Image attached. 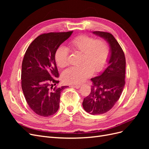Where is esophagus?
I'll return each mask as SVG.
<instances>
[{"instance_id": "esophagus-1", "label": "esophagus", "mask_w": 149, "mask_h": 149, "mask_svg": "<svg viewBox=\"0 0 149 149\" xmlns=\"http://www.w3.org/2000/svg\"><path fill=\"white\" fill-rule=\"evenodd\" d=\"M72 87L76 88V89H79L81 87V85H73L72 86Z\"/></svg>"}]
</instances>
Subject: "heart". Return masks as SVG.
<instances>
[{
	"instance_id": "obj_1",
	"label": "heart",
	"mask_w": 149,
	"mask_h": 149,
	"mask_svg": "<svg viewBox=\"0 0 149 149\" xmlns=\"http://www.w3.org/2000/svg\"><path fill=\"white\" fill-rule=\"evenodd\" d=\"M71 46L74 52L82 53L79 66H73L65 70L62 74L65 82L79 84L91 76L93 71L100 72L106 66L109 56V48L107 43L101 40H96L88 35H80L71 42ZM69 50L61 45L56 49L55 59L57 65L63 68L68 65Z\"/></svg>"
}]
</instances>
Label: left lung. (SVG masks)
Returning a JSON list of instances; mask_svg holds the SVG:
<instances>
[{"mask_svg": "<svg viewBox=\"0 0 149 149\" xmlns=\"http://www.w3.org/2000/svg\"><path fill=\"white\" fill-rule=\"evenodd\" d=\"M106 40L110 47L108 66L100 75L91 78V93L84 98V109L92 115L102 114L111 109L118 101L125 85L124 53L112 34L104 31L93 32Z\"/></svg>", "mask_w": 149, "mask_h": 149, "instance_id": "left-lung-1", "label": "left lung"}]
</instances>
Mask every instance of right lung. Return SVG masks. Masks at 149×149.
Wrapping results in <instances>:
<instances>
[{"instance_id": "add662e5", "label": "right lung", "mask_w": 149, "mask_h": 149, "mask_svg": "<svg viewBox=\"0 0 149 149\" xmlns=\"http://www.w3.org/2000/svg\"><path fill=\"white\" fill-rule=\"evenodd\" d=\"M72 33L73 31L40 35L25 52L22 65V88L29 107L39 116L48 117L56 113L61 93L68 87H54L59 83L55 55Z\"/></svg>"}]
</instances>
